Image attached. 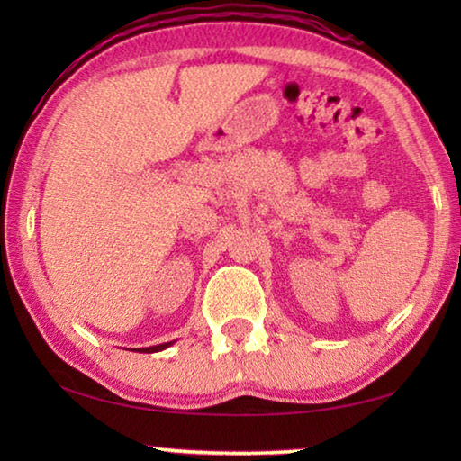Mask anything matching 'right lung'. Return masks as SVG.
Returning <instances> with one entry per match:
<instances>
[{"label": "right lung", "mask_w": 461, "mask_h": 461, "mask_svg": "<svg viewBox=\"0 0 461 461\" xmlns=\"http://www.w3.org/2000/svg\"><path fill=\"white\" fill-rule=\"evenodd\" d=\"M175 341H168V343H160V346H152V348H140L136 352H142V354H152V352H162V349H167L168 346H173Z\"/></svg>", "instance_id": "obj_1"}]
</instances>
